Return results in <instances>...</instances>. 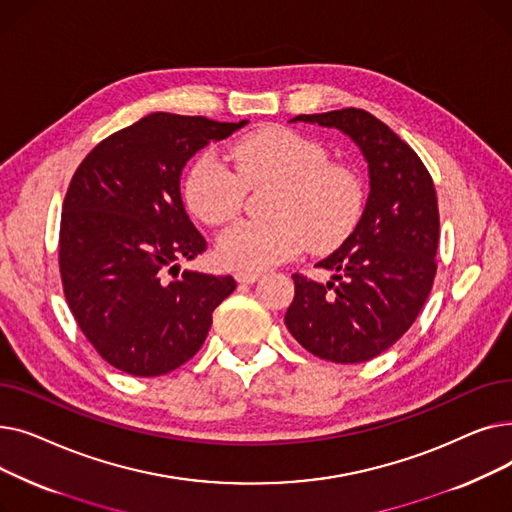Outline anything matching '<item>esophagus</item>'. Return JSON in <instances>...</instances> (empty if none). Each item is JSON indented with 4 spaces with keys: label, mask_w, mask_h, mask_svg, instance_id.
I'll use <instances>...</instances> for the list:
<instances>
[{
    "label": "esophagus",
    "mask_w": 512,
    "mask_h": 512,
    "mask_svg": "<svg viewBox=\"0 0 512 512\" xmlns=\"http://www.w3.org/2000/svg\"><path fill=\"white\" fill-rule=\"evenodd\" d=\"M234 278H236V282H240V284H255V282L261 278V274H259V272H251V270H238V272L234 274Z\"/></svg>",
    "instance_id": "1"
}]
</instances>
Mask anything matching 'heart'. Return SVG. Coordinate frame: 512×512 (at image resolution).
<instances>
[{
    "instance_id": "1",
    "label": "heart",
    "mask_w": 512,
    "mask_h": 512,
    "mask_svg": "<svg viewBox=\"0 0 512 512\" xmlns=\"http://www.w3.org/2000/svg\"><path fill=\"white\" fill-rule=\"evenodd\" d=\"M236 172L213 149L186 170L188 209L209 226L232 222L247 197V184L276 182L267 201L272 218L238 222L220 238L215 253L234 270H265L309 245L326 251L351 234L361 218L365 191L359 176L332 164L330 151L297 130L270 126L232 147Z\"/></svg>"
}]
</instances>
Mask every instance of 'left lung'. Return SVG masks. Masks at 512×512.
I'll list each match as a JSON object with an SVG mask.
<instances>
[{
	"label": "left lung",
	"instance_id": "left-lung-1",
	"mask_svg": "<svg viewBox=\"0 0 512 512\" xmlns=\"http://www.w3.org/2000/svg\"><path fill=\"white\" fill-rule=\"evenodd\" d=\"M290 122L336 128L367 161L369 197L361 220L317 267L321 284L294 274L284 324L303 348L332 363H363L402 338L436 276L440 213L419 155L365 110L303 114Z\"/></svg>",
	"mask_w": 512,
	"mask_h": 512
}]
</instances>
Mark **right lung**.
I'll return each mask as SVG.
<instances>
[{"label":"right lung","instance_id":"1","mask_svg":"<svg viewBox=\"0 0 512 512\" xmlns=\"http://www.w3.org/2000/svg\"><path fill=\"white\" fill-rule=\"evenodd\" d=\"M247 124L155 112L101 141L74 172L60 228L64 294L78 328L116 369L155 378L180 367L234 292L232 276H178L182 259L205 251L180 176L197 151Z\"/></svg>","mask_w":512,"mask_h":512}]
</instances>
